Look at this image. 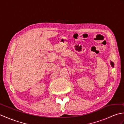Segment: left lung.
<instances>
[{
    "mask_svg": "<svg viewBox=\"0 0 124 124\" xmlns=\"http://www.w3.org/2000/svg\"><path fill=\"white\" fill-rule=\"evenodd\" d=\"M110 64H111V67H112V68L114 67V62H112L111 61H110Z\"/></svg>",
    "mask_w": 124,
    "mask_h": 124,
    "instance_id": "1",
    "label": "left lung"
}]
</instances>
